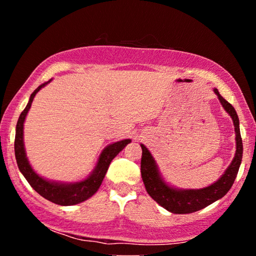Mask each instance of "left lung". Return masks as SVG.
I'll use <instances>...</instances> for the list:
<instances>
[{"label": "left lung", "mask_w": 256, "mask_h": 256, "mask_svg": "<svg viewBox=\"0 0 256 256\" xmlns=\"http://www.w3.org/2000/svg\"><path fill=\"white\" fill-rule=\"evenodd\" d=\"M214 92L218 96L224 110L232 116L236 132L235 158H234L226 172L216 183L201 190H182L170 188V186L164 184L160 178L152 156L144 144H141V176L146 192L158 204L164 208L166 210L172 212V214H192V212L201 210L203 208L210 206L214 201L222 198L230 190L234 182H235L238 170H240L242 158V142L240 131V120H238L237 112L235 108L232 106V104H229L226 99L220 96L218 89H214Z\"/></svg>", "instance_id": "left-lung-1"}]
</instances>
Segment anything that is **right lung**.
I'll return each mask as SVG.
<instances>
[{
  "mask_svg": "<svg viewBox=\"0 0 256 256\" xmlns=\"http://www.w3.org/2000/svg\"><path fill=\"white\" fill-rule=\"evenodd\" d=\"M50 81L42 84L38 88L34 90L30 96L28 105L26 106L22 112L20 114V118L16 123V138H14V154L16 164L20 172H22L24 178L28 180L30 186L36 190L38 194H40L42 198H45L46 200H48L60 206H73L78 204L82 201L86 200L90 196H92L94 193L97 192L99 186L102 185V182L105 177L108 167L112 160L114 159L116 156L118 154L120 151L124 149V146H126L131 140H122L118 142H115L110 146H108L107 148L102 151L100 157H99L97 167L94 168V170L88 178L79 182V183L74 184H58L53 183V182H48L42 177L38 176L36 172L32 170V168L30 167V164L26 157L24 152V122L27 112L29 110L32 102L34 100V94H36L45 84H48Z\"/></svg>",
  "mask_w": 256,
  "mask_h": 256,
  "instance_id": "right-lung-1",
  "label": "right lung"
}]
</instances>
